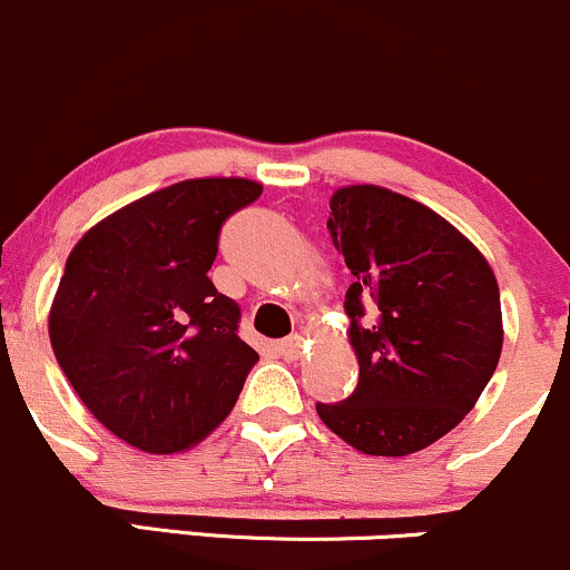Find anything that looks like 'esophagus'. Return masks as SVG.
<instances>
[{
    "mask_svg": "<svg viewBox=\"0 0 570 570\" xmlns=\"http://www.w3.org/2000/svg\"><path fill=\"white\" fill-rule=\"evenodd\" d=\"M304 350V338L302 336H287L283 342H277V353L285 357V361H298Z\"/></svg>",
    "mask_w": 570,
    "mask_h": 570,
    "instance_id": "34e87169",
    "label": "esophagus"
}]
</instances>
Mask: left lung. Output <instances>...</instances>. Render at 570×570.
<instances>
[{"mask_svg":"<svg viewBox=\"0 0 570 570\" xmlns=\"http://www.w3.org/2000/svg\"><path fill=\"white\" fill-rule=\"evenodd\" d=\"M328 232L353 272L344 312L357 385L317 414L363 455H412L488 387L503 347L498 279L450 220L382 185L336 188Z\"/></svg>","mask_w":570,"mask_h":570,"instance_id":"obj_1","label":"left lung"}]
</instances>
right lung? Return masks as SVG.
<instances>
[{
    "mask_svg": "<svg viewBox=\"0 0 570 570\" xmlns=\"http://www.w3.org/2000/svg\"><path fill=\"white\" fill-rule=\"evenodd\" d=\"M264 185L196 177L88 228L48 312L56 361L88 412L150 455L196 446L228 417L258 353L215 291L217 234Z\"/></svg>",
    "mask_w": 570,
    "mask_h": 570,
    "instance_id": "obj_1",
    "label": "right lung"
}]
</instances>
